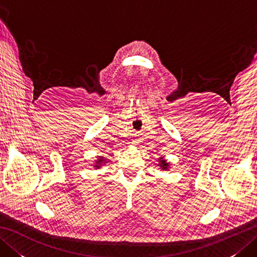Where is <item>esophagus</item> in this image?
<instances>
[{"label":"esophagus","mask_w":257,"mask_h":257,"mask_svg":"<svg viewBox=\"0 0 257 257\" xmlns=\"http://www.w3.org/2000/svg\"><path fill=\"white\" fill-rule=\"evenodd\" d=\"M134 144H138V141L137 140H134Z\"/></svg>","instance_id":"34e87169"}]
</instances>
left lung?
<instances>
[{
	"label": "left lung",
	"mask_w": 257,
	"mask_h": 257,
	"mask_svg": "<svg viewBox=\"0 0 257 257\" xmlns=\"http://www.w3.org/2000/svg\"><path fill=\"white\" fill-rule=\"evenodd\" d=\"M159 167L162 169V170H167L168 167H169V163L163 159V158H160L159 159Z\"/></svg>",
	"instance_id": "obj_1"
}]
</instances>
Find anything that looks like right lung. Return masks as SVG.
<instances>
[{"label": "right lung", "instance_id": "1", "mask_svg": "<svg viewBox=\"0 0 257 257\" xmlns=\"http://www.w3.org/2000/svg\"><path fill=\"white\" fill-rule=\"evenodd\" d=\"M105 161H106L105 158H103V157H99V159L96 160V166H95V168H96V169H99L101 163H106Z\"/></svg>", "mask_w": 257, "mask_h": 257}]
</instances>
